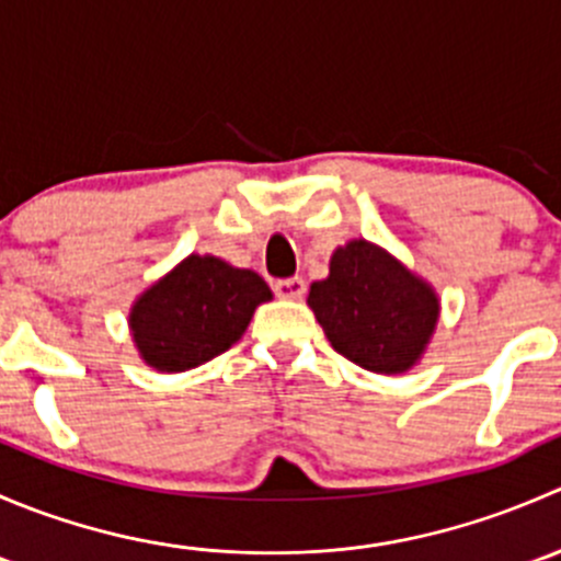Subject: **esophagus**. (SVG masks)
Here are the masks:
<instances>
[{
	"instance_id": "1",
	"label": "esophagus",
	"mask_w": 561,
	"mask_h": 561,
	"mask_svg": "<svg viewBox=\"0 0 561 561\" xmlns=\"http://www.w3.org/2000/svg\"><path fill=\"white\" fill-rule=\"evenodd\" d=\"M274 293L279 298H301L307 293V285H304L301 276H287V279L274 282Z\"/></svg>"
}]
</instances>
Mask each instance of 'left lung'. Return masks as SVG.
Segmentation results:
<instances>
[{
    "label": "left lung",
    "mask_w": 561,
    "mask_h": 561,
    "mask_svg": "<svg viewBox=\"0 0 561 561\" xmlns=\"http://www.w3.org/2000/svg\"><path fill=\"white\" fill-rule=\"evenodd\" d=\"M309 307L331 347L377 375L410 369L439 317L432 287L364 239L333 252L331 274L314 282Z\"/></svg>",
    "instance_id": "1"
}]
</instances>
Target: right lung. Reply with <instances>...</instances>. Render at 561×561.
Masks as SVG:
<instances>
[{"label": "right lung", "mask_w": 561, "mask_h": 561, "mask_svg": "<svg viewBox=\"0 0 561 561\" xmlns=\"http://www.w3.org/2000/svg\"><path fill=\"white\" fill-rule=\"evenodd\" d=\"M271 290L254 271L190 254L138 298L129 328L140 355L160 371H186L239 342Z\"/></svg>", "instance_id": "obj_1"}]
</instances>
